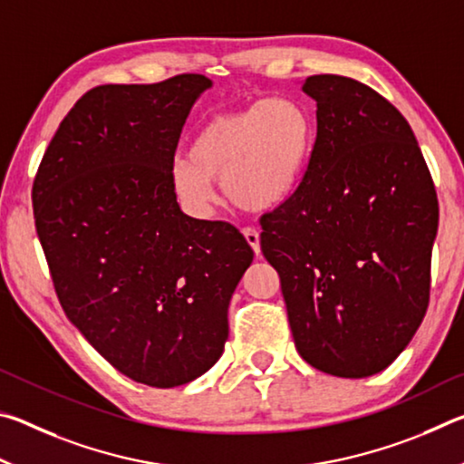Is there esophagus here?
Instances as JSON below:
<instances>
[{
    "mask_svg": "<svg viewBox=\"0 0 464 464\" xmlns=\"http://www.w3.org/2000/svg\"><path fill=\"white\" fill-rule=\"evenodd\" d=\"M243 235H246V241L249 243V247L254 249V254L260 256L262 254V249H260V233H257L254 227H246V229H243Z\"/></svg>",
    "mask_w": 464,
    "mask_h": 464,
    "instance_id": "1",
    "label": "esophagus"
}]
</instances>
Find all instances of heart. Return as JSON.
Listing matches in <instances>:
<instances>
[{"label": "heart", "mask_w": 464, "mask_h": 464, "mask_svg": "<svg viewBox=\"0 0 464 464\" xmlns=\"http://www.w3.org/2000/svg\"><path fill=\"white\" fill-rule=\"evenodd\" d=\"M313 143L315 124L303 104L257 100L204 122L188 147V160L171 166V188L196 217L213 215L218 179L235 207L276 208L303 182Z\"/></svg>", "instance_id": "1"}]
</instances>
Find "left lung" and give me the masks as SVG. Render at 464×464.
Segmentation results:
<instances>
[{
    "label": "left lung",
    "instance_id": "1",
    "mask_svg": "<svg viewBox=\"0 0 464 464\" xmlns=\"http://www.w3.org/2000/svg\"><path fill=\"white\" fill-rule=\"evenodd\" d=\"M317 139L303 182L262 217L290 332L317 371L364 379L418 332L430 301L438 198L410 122L381 93L311 75Z\"/></svg>",
    "mask_w": 464,
    "mask_h": 464
}]
</instances>
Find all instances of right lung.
<instances>
[{
  "instance_id": "right-lung-1",
  "label": "right lung",
  "mask_w": 464,
  "mask_h": 464,
  "mask_svg": "<svg viewBox=\"0 0 464 464\" xmlns=\"http://www.w3.org/2000/svg\"><path fill=\"white\" fill-rule=\"evenodd\" d=\"M198 73L98 85L59 124L33 186L36 233L69 321L129 379L186 384L221 358L254 251L233 225L182 213L171 166Z\"/></svg>"
}]
</instances>
